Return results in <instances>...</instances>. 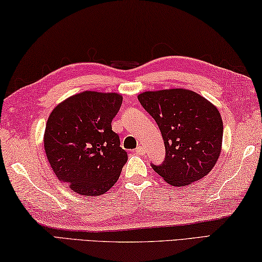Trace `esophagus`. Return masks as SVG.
I'll use <instances>...</instances> for the list:
<instances>
[{
  "label": "esophagus",
  "instance_id": "esophagus-1",
  "mask_svg": "<svg viewBox=\"0 0 262 262\" xmlns=\"http://www.w3.org/2000/svg\"><path fill=\"white\" fill-rule=\"evenodd\" d=\"M136 153L139 154V155H144L145 154V149L143 146H138V147L136 148Z\"/></svg>",
  "mask_w": 262,
  "mask_h": 262
}]
</instances>
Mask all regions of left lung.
I'll return each instance as SVG.
<instances>
[{"mask_svg":"<svg viewBox=\"0 0 262 262\" xmlns=\"http://www.w3.org/2000/svg\"><path fill=\"white\" fill-rule=\"evenodd\" d=\"M138 100L164 140L166 158L159 166L152 164L154 171L178 187L210 172L222 148L223 122L217 108L185 89L144 92Z\"/></svg>","mask_w":262,"mask_h":262,"instance_id":"8db88e82","label":"left lung"}]
</instances>
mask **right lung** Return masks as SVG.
Masks as SVG:
<instances>
[{"label": "right lung", "instance_id": "right-lung-1", "mask_svg": "<svg viewBox=\"0 0 262 262\" xmlns=\"http://www.w3.org/2000/svg\"><path fill=\"white\" fill-rule=\"evenodd\" d=\"M117 93L85 91L57 104L43 136L54 173L81 195H101L112 189L127 161L112 121L121 108Z\"/></svg>", "mask_w": 262, "mask_h": 262}]
</instances>
